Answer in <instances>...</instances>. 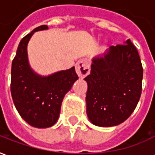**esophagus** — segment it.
<instances>
[{
    "label": "esophagus",
    "mask_w": 155,
    "mask_h": 155,
    "mask_svg": "<svg viewBox=\"0 0 155 155\" xmlns=\"http://www.w3.org/2000/svg\"><path fill=\"white\" fill-rule=\"evenodd\" d=\"M75 71L79 75V77L84 78L89 74L91 69H90V62L86 59H81L77 61L75 64Z\"/></svg>",
    "instance_id": "1"
}]
</instances>
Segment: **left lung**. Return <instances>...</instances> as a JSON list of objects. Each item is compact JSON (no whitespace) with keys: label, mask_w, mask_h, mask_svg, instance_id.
Listing matches in <instances>:
<instances>
[{"label":"left lung","mask_w":155,"mask_h":155,"mask_svg":"<svg viewBox=\"0 0 155 155\" xmlns=\"http://www.w3.org/2000/svg\"><path fill=\"white\" fill-rule=\"evenodd\" d=\"M142 80L140 55L130 40L94 58L91 74L84 78L86 112L91 123L111 127L126 120L140 101Z\"/></svg>","instance_id":"left-lung-1"}]
</instances>
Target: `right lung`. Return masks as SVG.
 I'll use <instances>...</instances> for the list:
<instances>
[{"mask_svg":"<svg viewBox=\"0 0 155 155\" xmlns=\"http://www.w3.org/2000/svg\"><path fill=\"white\" fill-rule=\"evenodd\" d=\"M47 29V25H41L22 38L12 65L11 92L14 104L22 119L36 128H48L56 123L64 95L78 80L74 67L48 76L39 75L31 68L29 41L34 32Z\"/></svg>","mask_w":155,"mask_h":155,"instance_id":"add662e5","label":"right lung"}]
</instances>
